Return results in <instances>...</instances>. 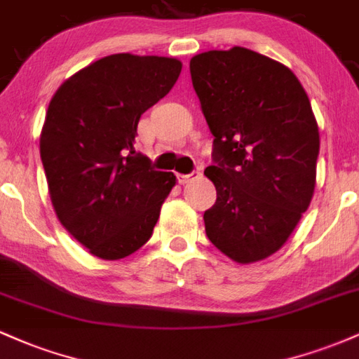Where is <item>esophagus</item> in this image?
Masks as SVG:
<instances>
[{"mask_svg":"<svg viewBox=\"0 0 359 359\" xmlns=\"http://www.w3.org/2000/svg\"><path fill=\"white\" fill-rule=\"evenodd\" d=\"M199 175H201L199 170H192L191 174H179V175H177V179H179L180 184H187V182H191V180L197 179Z\"/></svg>","mask_w":359,"mask_h":359,"instance_id":"obj_1","label":"esophagus"}]
</instances>
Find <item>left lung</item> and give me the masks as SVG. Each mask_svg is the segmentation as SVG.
Returning <instances> with one entry per match:
<instances>
[{
	"mask_svg": "<svg viewBox=\"0 0 359 359\" xmlns=\"http://www.w3.org/2000/svg\"><path fill=\"white\" fill-rule=\"evenodd\" d=\"M191 77L214 135L204 174L217 199L205 234L238 263L283 246L316 187L319 130L306 90L290 69L250 48L191 59Z\"/></svg>",
	"mask_w": 359,
	"mask_h": 359,
	"instance_id": "1",
	"label": "left lung"
}]
</instances>
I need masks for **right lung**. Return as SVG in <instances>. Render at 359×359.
I'll return each mask as SVG.
<instances>
[{
	"label": "right lung",
	"instance_id": "1",
	"mask_svg": "<svg viewBox=\"0 0 359 359\" xmlns=\"http://www.w3.org/2000/svg\"><path fill=\"white\" fill-rule=\"evenodd\" d=\"M180 71L177 59L114 53L74 74L48 104L40 156L53 209L94 257L125 258L154 233L175 175L133 143L140 116Z\"/></svg>",
	"mask_w": 359,
	"mask_h": 359
}]
</instances>
